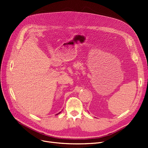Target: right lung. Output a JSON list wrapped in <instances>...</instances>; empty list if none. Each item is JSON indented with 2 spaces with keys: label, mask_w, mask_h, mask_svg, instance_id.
I'll return each mask as SVG.
<instances>
[{
  "label": "right lung",
  "mask_w": 148,
  "mask_h": 148,
  "mask_svg": "<svg viewBox=\"0 0 148 148\" xmlns=\"http://www.w3.org/2000/svg\"><path fill=\"white\" fill-rule=\"evenodd\" d=\"M60 112L59 113H58V114H60Z\"/></svg>",
  "instance_id": "right-lung-1"
}]
</instances>
